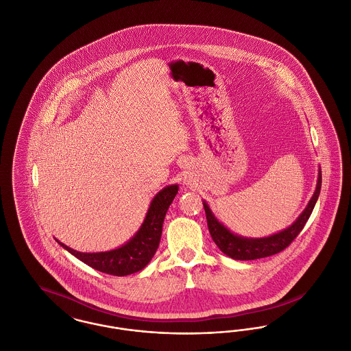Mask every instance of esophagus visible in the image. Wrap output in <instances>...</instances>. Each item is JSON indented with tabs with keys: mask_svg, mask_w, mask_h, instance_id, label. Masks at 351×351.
Segmentation results:
<instances>
[{
	"mask_svg": "<svg viewBox=\"0 0 351 351\" xmlns=\"http://www.w3.org/2000/svg\"><path fill=\"white\" fill-rule=\"evenodd\" d=\"M193 182H195V179H193L191 175L184 176V184H185V185H193Z\"/></svg>",
	"mask_w": 351,
	"mask_h": 351,
	"instance_id": "obj_1",
	"label": "esophagus"
}]
</instances>
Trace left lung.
Wrapping results in <instances>:
<instances>
[{"label": "left lung", "instance_id": "obj_1", "mask_svg": "<svg viewBox=\"0 0 351 351\" xmlns=\"http://www.w3.org/2000/svg\"><path fill=\"white\" fill-rule=\"evenodd\" d=\"M319 191H321V168H318L317 184H316L313 196L308 202L306 208L301 212L300 216L292 222V225H289L283 230L271 234L267 237H261V238H251V237H243V235L233 233L215 216L208 202L204 200L202 204L206 215L209 233L212 235L215 243L217 245L218 249L234 261H254V259H261V258L278 254L283 251L287 246H289V243L302 230L304 225L306 223L308 218L311 217L313 212V208L319 196Z\"/></svg>", "mask_w": 351, "mask_h": 351}]
</instances>
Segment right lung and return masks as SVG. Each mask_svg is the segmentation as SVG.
Wrapping results in <instances>:
<instances>
[{
  "instance_id": "add662e5",
  "label": "right lung",
  "mask_w": 351,
  "mask_h": 351,
  "mask_svg": "<svg viewBox=\"0 0 351 351\" xmlns=\"http://www.w3.org/2000/svg\"><path fill=\"white\" fill-rule=\"evenodd\" d=\"M178 184H171L160 189L151 200L141 228L128 242L117 249L100 252H82L68 247L58 239L56 242L83 263L104 274L126 276L138 272L150 263L154 254L159 247L165 217L171 202L178 195Z\"/></svg>"
}]
</instances>
